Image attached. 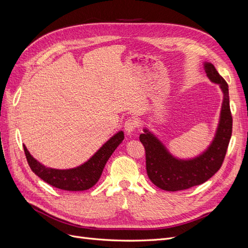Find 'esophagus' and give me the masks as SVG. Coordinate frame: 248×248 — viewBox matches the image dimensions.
<instances>
[{
    "label": "esophagus",
    "mask_w": 248,
    "mask_h": 248,
    "mask_svg": "<svg viewBox=\"0 0 248 248\" xmlns=\"http://www.w3.org/2000/svg\"><path fill=\"white\" fill-rule=\"evenodd\" d=\"M138 127V122L137 119H135L134 117L127 118L125 123H124V130L127 133H132Z\"/></svg>",
    "instance_id": "esophagus-1"
}]
</instances>
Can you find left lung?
I'll use <instances>...</instances> for the list:
<instances>
[{
	"label": "left lung",
	"mask_w": 248,
	"mask_h": 248,
	"mask_svg": "<svg viewBox=\"0 0 248 248\" xmlns=\"http://www.w3.org/2000/svg\"><path fill=\"white\" fill-rule=\"evenodd\" d=\"M205 71L211 81L219 84L223 102L217 136L203 155L189 161H180L168 153L162 143L147 130H144L145 134L140 135L139 139L145 148L148 177L155 186L164 190L176 191L202 185L220 169L225 159L233 127L229 86L212 63L206 62Z\"/></svg>",
	"instance_id": "1"
}]
</instances>
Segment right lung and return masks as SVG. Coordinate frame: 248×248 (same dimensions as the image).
Segmentation results:
<instances>
[{
  "instance_id": "obj_1",
  "label": "right lung",
  "mask_w": 248,
  "mask_h": 248,
  "mask_svg": "<svg viewBox=\"0 0 248 248\" xmlns=\"http://www.w3.org/2000/svg\"><path fill=\"white\" fill-rule=\"evenodd\" d=\"M124 138V132L117 133L86 163L69 170L46 168L30 155L26 146H23V149H25L28 164L37 176L57 188L77 191L89 189L98 182L109 157L113 154L116 147L121 144Z\"/></svg>"
}]
</instances>
